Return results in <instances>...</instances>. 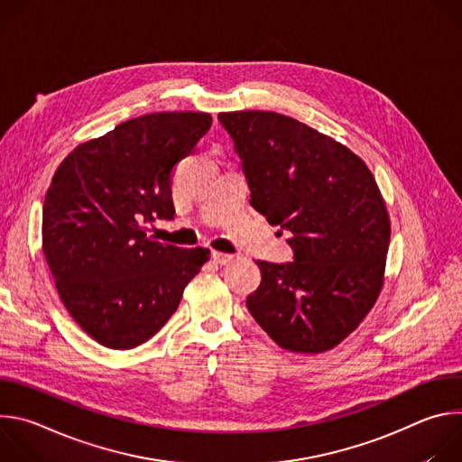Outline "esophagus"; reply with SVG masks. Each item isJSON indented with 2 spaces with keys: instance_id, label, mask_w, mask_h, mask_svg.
Here are the masks:
<instances>
[{
  "instance_id": "obj_1",
  "label": "esophagus",
  "mask_w": 462,
  "mask_h": 462,
  "mask_svg": "<svg viewBox=\"0 0 462 462\" xmlns=\"http://www.w3.org/2000/svg\"><path fill=\"white\" fill-rule=\"evenodd\" d=\"M212 259L217 263V265H226L234 259L232 254H225V252H212Z\"/></svg>"
}]
</instances>
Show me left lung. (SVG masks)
Listing matches in <instances>:
<instances>
[{
    "label": "left lung",
    "instance_id": "8db88e82",
    "mask_svg": "<svg viewBox=\"0 0 462 462\" xmlns=\"http://www.w3.org/2000/svg\"><path fill=\"white\" fill-rule=\"evenodd\" d=\"M217 120L241 161L252 207L292 234L294 261H257L250 314L292 353L338 346L371 310L383 280L391 226L371 171L296 118L234 111Z\"/></svg>",
    "mask_w": 462,
    "mask_h": 462
}]
</instances>
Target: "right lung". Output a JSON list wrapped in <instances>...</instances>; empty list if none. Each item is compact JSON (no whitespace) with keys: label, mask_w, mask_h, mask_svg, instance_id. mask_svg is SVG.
I'll use <instances>...</instances> for the list:
<instances>
[{"label":"right lung","mask_w":462,"mask_h":462,"mask_svg":"<svg viewBox=\"0 0 462 462\" xmlns=\"http://www.w3.org/2000/svg\"><path fill=\"white\" fill-rule=\"evenodd\" d=\"M212 125L201 111L150 113L80 144L56 170L43 203V254L58 294L109 349L150 340L177 310L210 250L155 241L171 219L173 166Z\"/></svg>","instance_id":"right-lung-1"}]
</instances>
